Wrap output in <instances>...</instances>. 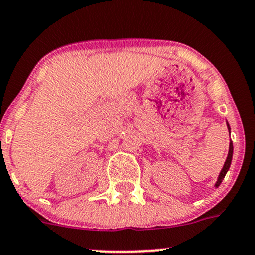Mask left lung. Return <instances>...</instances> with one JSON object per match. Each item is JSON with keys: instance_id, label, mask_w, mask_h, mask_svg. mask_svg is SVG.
<instances>
[{"instance_id": "left-lung-1", "label": "left lung", "mask_w": 255, "mask_h": 255, "mask_svg": "<svg viewBox=\"0 0 255 255\" xmlns=\"http://www.w3.org/2000/svg\"><path fill=\"white\" fill-rule=\"evenodd\" d=\"M227 128H228V132H230V134H231V127H230V123H228V122H227ZM232 156H233V143H232V140H231V142H230V148H228L227 159H226L225 164H223V168L221 169L220 175H218L217 181H216V184H215V187L220 186L221 182H222V180L225 179V176H226V174H227V171L230 170L231 163H232Z\"/></svg>"}]
</instances>
